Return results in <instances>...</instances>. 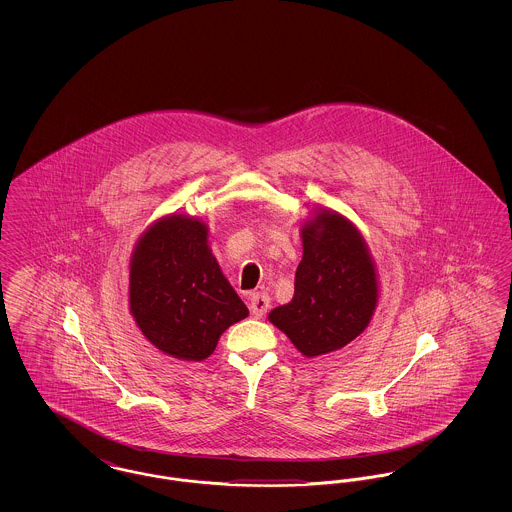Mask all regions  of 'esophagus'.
Segmentation results:
<instances>
[{
    "mask_svg": "<svg viewBox=\"0 0 512 512\" xmlns=\"http://www.w3.org/2000/svg\"><path fill=\"white\" fill-rule=\"evenodd\" d=\"M270 307V297L267 293H253L249 297V311L255 318L265 317Z\"/></svg>",
    "mask_w": 512,
    "mask_h": 512,
    "instance_id": "34e87169",
    "label": "esophagus"
}]
</instances>
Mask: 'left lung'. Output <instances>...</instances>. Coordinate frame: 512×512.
<instances>
[{"label": "left lung", "mask_w": 512, "mask_h": 512, "mask_svg": "<svg viewBox=\"0 0 512 512\" xmlns=\"http://www.w3.org/2000/svg\"><path fill=\"white\" fill-rule=\"evenodd\" d=\"M301 242L292 301L272 309L268 320L311 359L365 332L380 284L363 234L338 211L318 209L301 224Z\"/></svg>", "instance_id": "1"}]
</instances>
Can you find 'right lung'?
I'll return each instance as SVG.
<instances>
[{"label": "right lung", "mask_w": 512, "mask_h": 512, "mask_svg": "<svg viewBox=\"0 0 512 512\" xmlns=\"http://www.w3.org/2000/svg\"><path fill=\"white\" fill-rule=\"evenodd\" d=\"M130 315L147 340L178 361L207 359L249 311L224 278L197 217L155 220L130 257Z\"/></svg>", "instance_id": "obj_1"}]
</instances>
